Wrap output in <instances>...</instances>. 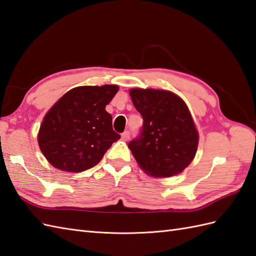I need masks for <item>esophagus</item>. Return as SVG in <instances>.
Returning a JSON list of instances; mask_svg holds the SVG:
<instances>
[{
    "label": "esophagus",
    "instance_id": "obj_1",
    "mask_svg": "<svg viewBox=\"0 0 256 256\" xmlns=\"http://www.w3.org/2000/svg\"><path fill=\"white\" fill-rule=\"evenodd\" d=\"M121 138L123 140H128V138H130V132H124V133H122V135H121Z\"/></svg>",
    "mask_w": 256,
    "mask_h": 256
}]
</instances>
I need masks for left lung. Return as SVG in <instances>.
<instances>
[{
	"mask_svg": "<svg viewBox=\"0 0 256 256\" xmlns=\"http://www.w3.org/2000/svg\"><path fill=\"white\" fill-rule=\"evenodd\" d=\"M130 96L144 120L140 136L128 144L138 167L155 178L181 174L198 146V132L186 104L162 89L132 88Z\"/></svg>",
	"mask_w": 256,
	"mask_h": 256,
	"instance_id": "obj_1",
	"label": "left lung"
}]
</instances>
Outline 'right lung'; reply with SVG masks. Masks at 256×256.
<instances>
[{
  "instance_id": "1",
  "label": "right lung",
  "mask_w": 256,
  "mask_h": 256,
  "mask_svg": "<svg viewBox=\"0 0 256 256\" xmlns=\"http://www.w3.org/2000/svg\"><path fill=\"white\" fill-rule=\"evenodd\" d=\"M118 90V85L75 87L51 106L37 138L51 166L66 172L90 169L120 140L106 111Z\"/></svg>"
}]
</instances>
